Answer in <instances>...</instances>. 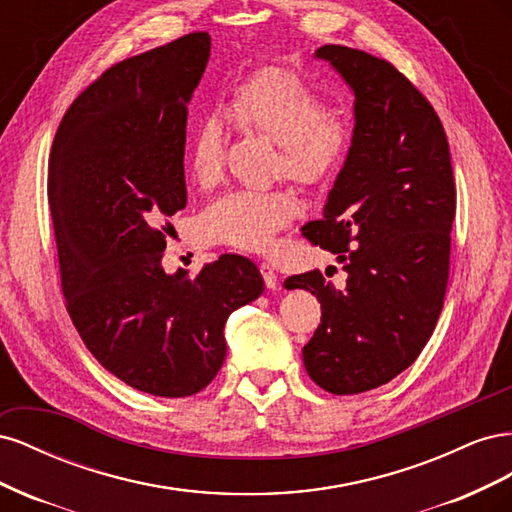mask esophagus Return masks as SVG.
I'll return each mask as SVG.
<instances>
[{
    "label": "esophagus",
    "instance_id": "esophagus-1",
    "mask_svg": "<svg viewBox=\"0 0 512 512\" xmlns=\"http://www.w3.org/2000/svg\"><path fill=\"white\" fill-rule=\"evenodd\" d=\"M260 273H262V277H265V284L269 290L280 288V277H277V271L271 262H260Z\"/></svg>",
    "mask_w": 512,
    "mask_h": 512
}]
</instances>
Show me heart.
I'll return each instance as SVG.
<instances>
[{
	"instance_id": "1",
	"label": "heart",
	"mask_w": 512,
	"mask_h": 512,
	"mask_svg": "<svg viewBox=\"0 0 512 512\" xmlns=\"http://www.w3.org/2000/svg\"><path fill=\"white\" fill-rule=\"evenodd\" d=\"M226 113L245 132L275 143L273 173L303 188L327 183L344 164L354 141L352 119L327 108L318 91L284 68H260L230 91ZM226 134L215 115H203L190 132L188 166L196 188L209 190L224 177ZM299 209L288 188L230 192L207 207L200 237L213 245L267 252L277 232Z\"/></svg>"
}]
</instances>
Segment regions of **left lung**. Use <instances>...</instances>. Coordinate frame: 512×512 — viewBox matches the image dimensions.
I'll return each instance as SVG.
<instances>
[{
    "label": "left lung",
    "mask_w": 512,
    "mask_h": 512,
    "mask_svg": "<svg viewBox=\"0 0 512 512\" xmlns=\"http://www.w3.org/2000/svg\"><path fill=\"white\" fill-rule=\"evenodd\" d=\"M356 96L354 141L322 220L303 237L337 254L342 288L320 271L292 275L320 301L303 348L309 378L333 395L378 389L408 369L436 329L451 269L457 209L451 153L438 113L391 61L324 44Z\"/></svg>",
    "instance_id": "left-lung-1"
}]
</instances>
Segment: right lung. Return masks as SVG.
I'll list each match as a JSON object with an SVG mask.
<instances>
[{
	"label": "right lung",
	"instance_id": "1",
	"mask_svg": "<svg viewBox=\"0 0 512 512\" xmlns=\"http://www.w3.org/2000/svg\"><path fill=\"white\" fill-rule=\"evenodd\" d=\"M209 49L192 32L106 68L70 104L49 158L68 314L104 369L158 397L203 391L224 363L228 316L265 290L239 254L194 280L162 269L168 218L188 203L185 123Z\"/></svg>",
	"mask_w": 512,
	"mask_h": 512
}]
</instances>
